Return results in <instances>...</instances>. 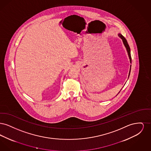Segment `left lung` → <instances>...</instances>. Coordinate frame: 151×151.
<instances>
[{
	"instance_id": "left-lung-1",
	"label": "left lung",
	"mask_w": 151,
	"mask_h": 151,
	"mask_svg": "<svg viewBox=\"0 0 151 151\" xmlns=\"http://www.w3.org/2000/svg\"><path fill=\"white\" fill-rule=\"evenodd\" d=\"M118 36H119V37L122 39V41H123V43L124 44V46H125V47H126V50L127 51V54H128V55H129V57L130 63H131V51H130V48H129V44L127 43V41L126 39L123 36H122V35H121V33H118ZM131 65H130L129 74H129H130V71H131ZM120 91L119 92V93L120 92ZM118 93L117 94V95L118 94ZM117 95H116V96H117Z\"/></svg>"
}]
</instances>
